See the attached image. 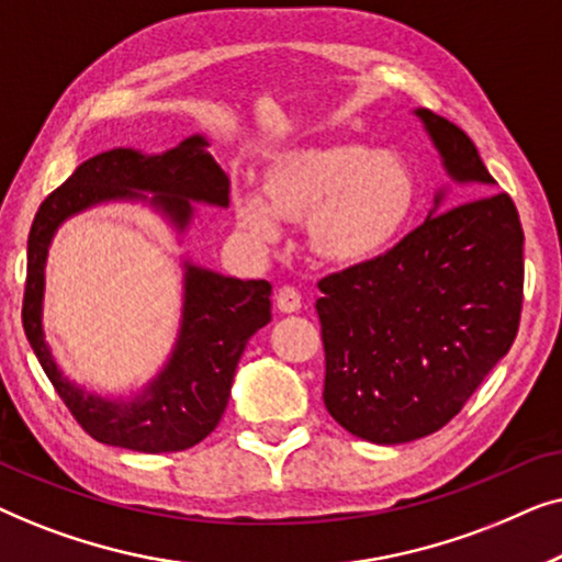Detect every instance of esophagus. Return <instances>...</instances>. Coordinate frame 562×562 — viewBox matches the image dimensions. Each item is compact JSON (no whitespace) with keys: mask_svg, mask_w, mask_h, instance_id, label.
Wrapping results in <instances>:
<instances>
[{"mask_svg":"<svg viewBox=\"0 0 562 562\" xmlns=\"http://www.w3.org/2000/svg\"><path fill=\"white\" fill-rule=\"evenodd\" d=\"M276 306H279V312L283 314H294L302 310V294L294 286H281L276 291Z\"/></svg>","mask_w":562,"mask_h":562,"instance_id":"1","label":"esophagus"}]
</instances>
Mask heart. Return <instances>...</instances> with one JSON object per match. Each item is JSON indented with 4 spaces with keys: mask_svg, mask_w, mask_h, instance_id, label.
<instances>
[{
    "mask_svg": "<svg viewBox=\"0 0 562 562\" xmlns=\"http://www.w3.org/2000/svg\"><path fill=\"white\" fill-rule=\"evenodd\" d=\"M414 196V176L396 153L333 143L281 153L266 168L263 196L240 191L235 212L258 240L279 235V217L306 220L314 256L333 266H360L396 240Z\"/></svg>",
    "mask_w": 562,
    "mask_h": 562,
    "instance_id": "heart-1",
    "label": "heart"
}]
</instances>
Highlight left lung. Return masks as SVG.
<instances>
[{"mask_svg":"<svg viewBox=\"0 0 562 562\" xmlns=\"http://www.w3.org/2000/svg\"><path fill=\"white\" fill-rule=\"evenodd\" d=\"M471 199L445 206L394 248L319 281L327 412L379 445L442 429L509 352L525 302V233L471 137L419 110Z\"/></svg>","mask_w":562,"mask_h":562,"instance_id":"left-lung-1","label":"left lung"}]
</instances>
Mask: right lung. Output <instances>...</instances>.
I'll list each match as a JSON object with an SVG mask.
<instances>
[{
  "instance_id": "add662e5",
  "label": "right lung",
  "mask_w": 562,
  "mask_h": 562,
  "mask_svg": "<svg viewBox=\"0 0 562 562\" xmlns=\"http://www.w3.org/2000/svg\"><path fill=\"white\" fill-rule=\"evenodd\" d=\"M202 137H189L164 156L145 158L130 148L104 150L83 160L37 206L27 237V279L22 327L45 375L79 427L97 442L137 452H179L202 442L225 414L229 386L245 345L271 322V283L240 281L189 266L183 327L171 363L160 379L130 404L83 396L53 363L43 340V268L48 243L68 214L104 199L156 191V202L183 227L189 199L227 206L229 179L204 150Z\"/></svg>"
}]
</instances>
